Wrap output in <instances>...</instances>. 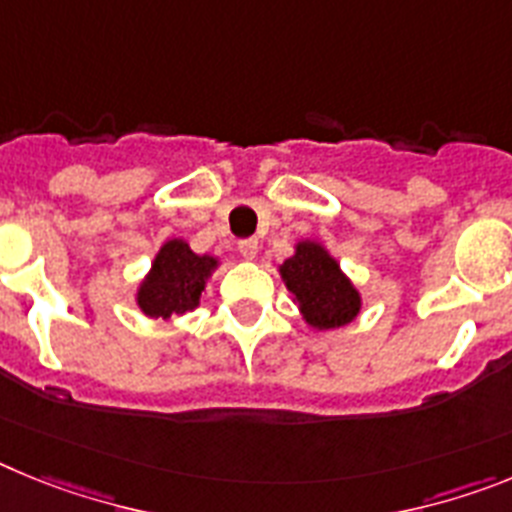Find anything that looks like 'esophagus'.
<instances>
[{
    "label": "esophagus",
    "instance_id": "34e87169",
    "mask_svg": "<svg viewBox=\"0 0 512 512\" xmlns=\"http://www.w3.org/2000/svg\"><path fill=\"white\" fill-rule=\"evenodd\" d=\"M238 251H241L243 259H256V253H259V241H256V238H243V241H238Z\"/></svg>",
    "mask_w": 512,
    "mask_h": 512
}]
</instances>
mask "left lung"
Masks as SVG:
<instances>
[{
    "label": "left lung",
    "instance_id": "8db88e82",
    "mask_svg": "<svg viewBox=\"0 0 512 512\" xmlns=\"http://www.w3.org/2000/svg\"><path fill=\"white\" fill-rule=\"evenodd\" d=\"M282 277L300 300L305 320L315 328H338L356 318L359 292L318 243H300L295 256L282 264Z\"/></svg>",
    "mask_w": 512,
    "mask_h": 512
}]
</instances>
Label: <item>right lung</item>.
<instances>
[{"label":"right lung","instance_id":"add662e5","mask_svg":"<svg viewBox=\"0 0 512 512\" xmlns=\"http://www.w3.org/2000/svg\"><path fill=\"white\" fill-rule=\"evenodd\" d=\"M212 256H197L184 241H169L158 251L151 274L138 292L140 310L151 318H169L200 305L205 279L215 269Z\"/></svg>","mask_w":512,"mask_h":512}]
</instances>
